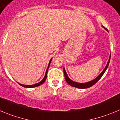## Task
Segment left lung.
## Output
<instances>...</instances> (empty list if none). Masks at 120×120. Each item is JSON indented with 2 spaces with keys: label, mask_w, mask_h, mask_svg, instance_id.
<instances>
[{
  "label": "left lung",
  "mask_w": 120,
  "mask_h": 120,
  "mask_svg": "<svg viewBox=\"0 0 120 120\" xmlns=\"http://www.w3.org/2000/svg\"><path fill=\"white\" fill-rule=\"evenodd\" d=\"M105 29H106V30H107V29H106V28H105ZM110 58H111V56H109V60H108V62H107V65H106L105 68L102 71V72H101L96 78H95V79H94V80L91 81L87 82H85V83H78V82H74L73 81H72L71 79H70V78L68 77V76L67 75V72H66L65 71V68H64V76H65V78L66 82H67L69 85H71V86H74V87L78 88L84 89V88H88L91 87V86H92V85H94L95 83L99 81V79L102 77L103 74H104V72H105L106 69H107V68H108V65H109V61H110Z\"/></svg>",
  "instance_id": "8db88e82"
}]
</instances>
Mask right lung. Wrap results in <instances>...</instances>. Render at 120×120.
I'll list each match as a JSON object with an SVG mask.
<instances>
[{
    "label": "right lung",
    "instance_id": "add662e5",
    "mask_svg": "<svg viewBox=\"0 0 120 120\" xmlns=\"http://www.w3.org/2000/svg\"><path fill=\"white\" fill-rule=\"evenodd\" d=\"M52 58H51V60L49 61V65H48V68L47 69H46V73H45V76H44V78H43V79H42V81H41V82H39L37 83V84H34V85H23V84H19V83H18V84H19L20 85H21V86H23V87H25V88H34V87H36V86H39V85H41V84H42L43 83H44V82L45 81V80H46V77H47V73H48V68H49V65H50V63H51V61H52Z\"/></svg>",
    "mask_w": 120,
    "mask_h": 120
}]
</instances>
